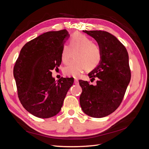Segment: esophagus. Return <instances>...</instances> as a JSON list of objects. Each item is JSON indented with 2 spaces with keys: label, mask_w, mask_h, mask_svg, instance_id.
Segmentation results:
<instances>
[{
  "label": "esophagus",
  "mask_w": 149,
  "mask_h": 149,
  "mask_svg": "<svg viewBox=\"0 0 149 149\" xmlns=\"http://www.w3.org/2000/svg\"><path fill=\"white\" fill-rule=\"evenodd\" d=\"M74 83L76 84H79V81H78V79H74Z\"/></svg>",
  "instance_id": "1"
}]
</instances>
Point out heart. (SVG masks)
I'll use <instances>...</instances> for the list:
<instances>
[{
  "label": "heart",
  "mask_w": 149,
  "mask_h": 149,
  "mask_svg": "<svg viewBox=\"0 0 149 149\" xmlns=\"http://www.w3.org/2000/svg\"><path fill=\"white\" fill-rule=\"evenodd\" d=\"M75 53L76 59L65 66L63 73L66 76L78 78L86 70H93L100 64L102 58L100 47L86 36L75 33L70 40V46L64 45L62 47L61 58L67 64Z\"/></svg>",
  "instance_id": "heart-1"
}]
</instances>
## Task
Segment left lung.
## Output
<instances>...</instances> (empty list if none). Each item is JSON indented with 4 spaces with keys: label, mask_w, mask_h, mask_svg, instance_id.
<instances>
[{
    "label": "left lung",
    "mask_w": 149,
    "mask_h": 149,
    "mask_svg": "<svg viewBox=\"0 0 149 149\" xmlns=\"http://www.w3.org/2000/svg\"><path fill=\"white\" fill-rule=\"evenodd\" d=\"M97 42L102 52L101 62L88 74L96 84L79 81L82 93L79 102L83 111L92 118L112 113L121 103L129 84L130 70L125 47L115 36L101 30H83Z\"/></svg>",
    "instance_id": "8db88e82"
}]
</instances>
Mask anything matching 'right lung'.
<instances>
[{"instance_id":"right-lung-1","label":"right lung","mask_w":149,"mask_h":149,"mask_svg":"<svg viewBox=\"0 0 149 149\" xmlns=\"http://www.w3.org/2000/svg\"><path fill=\"white\" fill-rule=\"evenodd\" d=\"M69 37L65 29L43 33L25 45L16 61L13 76L19 100L37 118L56 115L73 84L72 78L56 81L51 72L61 65L62 47Z\"/></svg>"}]
</instances>
